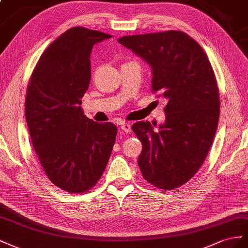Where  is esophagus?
Segmentation results:
<instances>
[{
    "mask_svg": "<svg viewBox=\"0 0 248 248\" xmlns=\"http://www.w3.org/2000/svg\"><path fill=\"white\" fill-rule=\"evenodd\" d=\"M122 130H123L124 133H131V132H132L131 124H128V123H124V124H122Z\"/></svg>",
    "mask_w": 248,
    "mask_h": 248,
    "instance_id": "obj_1",
    "label": "esophagus"
}]
</instances>
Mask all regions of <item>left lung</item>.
<instances>
[{
  "instance_id": "8db88e82",
  "label": "left lung",
  "mask_w": 248,
  "mask_h": 248,
  "mask_svg": "<svg viewBox=\"0 0 248 248\" xmlns=\"http://www.w3.org/2000/svg\"><path fill=\"white\" fill-rule=\"evenodd\" d=\"M117 40L152 66L153 93L167 100L159 130L147 120L132 125L142 143L141 173L159 189L179 188L201 168L216 133L220 98L213 67L199 42L182 31Z\"/></svg>"
}]
</instances>
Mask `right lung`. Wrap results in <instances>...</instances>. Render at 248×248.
I'll return each instance as SVG.
<instances>
[{
    "mask_svg": "<svg viewBox=\"0 0 248 248\" xmlns=\"http://www.w3.org/2000/svg\"><path fill=\"white\" fill-rule=\"evenodd\" d=\"M109 34L74 27L41 54L28 83L25 115L46 174L69 193L87 192L101 179L117 128L84 115L82 97L91 78L90 53Z\"/></svg>",
    "mask_w": 248,
    "mask_h": 248,
    "instance_id": "add662e5",
    "label": "right lung"
}]
</instances>
